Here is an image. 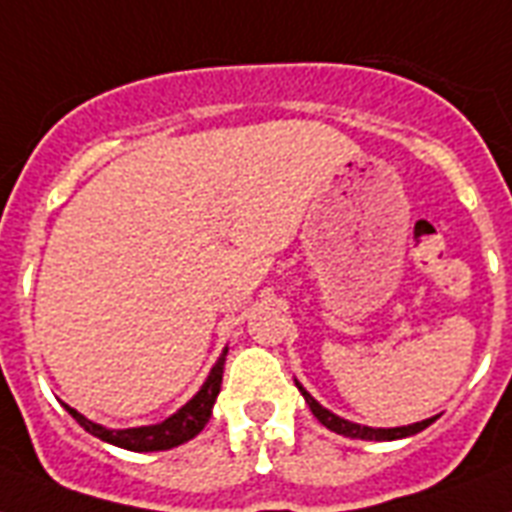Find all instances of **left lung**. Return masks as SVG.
<instances>
[{
    "mask_svg": "<svg viewBox=\"0 0 512 512\" xmlns=\"http://www.w3.org/2000/svg\"><path fill=\"white\" fill-rule=\"evenodd\" d=\"M296 382V379H293ZM299 392L304 395L307 400V406L310 411L318 417V422L328 430H334V433L344 435V438H360V441H398V438H408V435H417L422 433L425 427H430L438 417H430V419H422V422H414V425H403V427H368V425H358V422H350V419H342L336 417L334 411H328L318 403V400L312 398L310 392L304 390L299 382H296Z\"/></svg>",
    "mask_w": 512,
    "mask_h": 512,
    "instance_id": "1",
    "label": "left lung"
}]
</instances>
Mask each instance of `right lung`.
Here are the masks:
<instances>
[{
    "instance_id": "right-lung-1",
    "label": "right lung",
    "mask_w": 512,
    "mask_h": 512,
    "mask_svg": "<svg viewBox=\"0 0 512 512\" xmlns=\"http://www.w3.org/2000/svg\"><path fill=\"white\" fill-rule=\"evenodd\" d=\"M224 360H227V347L216 360V366L211 368L208 379L202 382V387L192 395V400H186L184 406L178 408L176 414H170L168 419H162L157 425H144V427H128V430H112L87 419L85 414H79L77 408H71L69 403H63V408L69 411L71 417L77 419L79 427H85L87 433L101 438V441L120 446L128 451H168L173 446L192 441L194 435L202 433V427L208 425L211 419L213 403L219 398L221 390V376H224Z\"/></svg>"
}]
</instances>
